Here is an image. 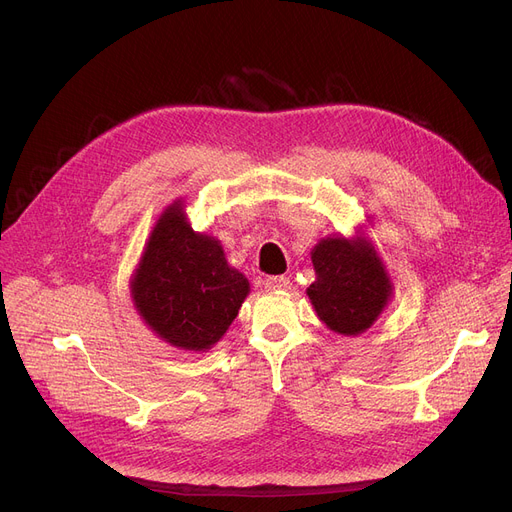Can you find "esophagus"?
<instances>
[{
	"label": "esophagus",
	"mask_w": 512,
	"mask_h": 512,
	"mask_svg": "<svg viewBox=\"0 0 512 512\" xmlns=\"http://www.w3.org/2000/svg\"><path fill=\"white\" fill-rule=\"evenodd\" d=\"M263 286L267 290H290L292 284H290V280L286 276H270V278L263 280Z\"/></svg>",
	"instance_id": "1"
}]
</instances>
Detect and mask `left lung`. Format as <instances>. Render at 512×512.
<instances>
[{
	"label": "left lung",
	"mask_w": 512,
	"mask_h": 512,
	"mask_svg": "<svg viewBox=\"0 0 512 512\" xmlns=\"http://www.w3.org/2000/svg\"><path fill=\"white\" fill-rule=\"evenodd\" d=\"M315 282L307 288L324 324L342 336H359L373 326L392 297L382 257L363 236H328L311 251Z\"/></svg>",
	"instance_id": "obj_1"
}]
</instances>
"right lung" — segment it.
<instances>
[{"label":"right lung","mask_w":512,"mask_h":512,"mask_svg":"<svg viewBox=\"0 0 512 512\" xmlns=\"http://www.w3.org/2000/svg\"><path fill=\"white\" fill-rule=\"evenodd\" d=\"M249 290L220 240L191 228L182 201L159 215L130 282L145 324L184 351H207L218 342Z\"/></svg>","instance_id":"right-lung-1"}]
</instances>
